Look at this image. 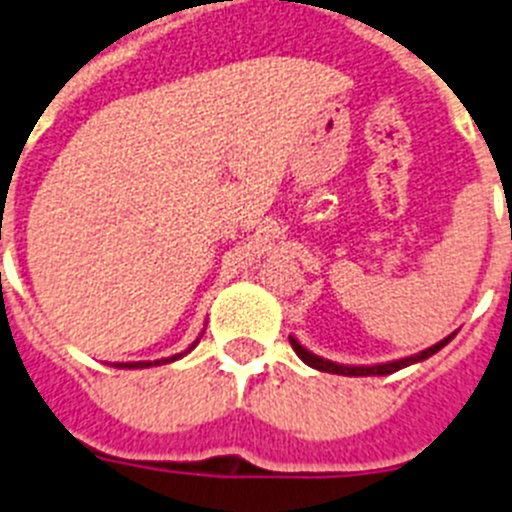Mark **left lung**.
<instances>
[{
    "mask_svg": "<svg viewBox=\"0 0 512 512\" xmlns=\"http://www.w3.org/2000/svg\"><path fill=\"white\" fill-rule=\"evenodd\" d=\"M454 336H456V330H454V333H451V336L443 338V341L433 343L431 348H425V351H420V354L405 356V359L384 361V364H361V366H354V364H336V361L323 359V356H318V354H312V351H307V348L302 346V343L297 341L295 336H289V343H292V348H295V354L300 356V359L305 361L307 366H312V369H318V372L341 374V377H384V374H395V372H400V369H405V366L418 364V361H425V359H428V356H433V354H436V351H441V348L446 346V343H449Z\"/></svg>",
    "mask_w": 512,
    "mask_h": 512,
    "instance_id": "1",
    "label": "left lung"
}]
</instances>
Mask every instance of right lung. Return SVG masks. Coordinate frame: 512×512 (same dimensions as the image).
<instances>
[{
	"instance_id": "obj_1",
	"label": "right lung",
	"mask_w": 512,
	"mask_h": 512,
	"mask_svg": "<svg viewBox=\"0 0 512 512\" xmlns=\"http://www.w3.org/2000/svg\"><path fill=\"white\" fill-rule=\"evenodd\" d=\"M197 343H200V338H197V341H194L192 346L187 348V351H182V354H174V356H169V359H158V361H120V364H115V366H117V369H146V366L171 364V361H176V359H182V356H187L189 351H192V348L197 346Z\"/></svg>"
}]
</instances>
